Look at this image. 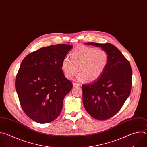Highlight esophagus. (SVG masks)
Instances as JSON below:
<instances>
[{"mask_svg":"<svg viewBox=\"0 0 147 147\" xmlns=\"http://www.w3.org/2000/svg\"><path fill=\"white\" fill-rule=\"evenodd\" d=\"M73 86L74 87H78L80 86V84L78 83H73Z\"/></svg>","mask_w":147,"mask_h":147,"instance_id":"esophagus-1","label":"esophagus"}]
</instances>
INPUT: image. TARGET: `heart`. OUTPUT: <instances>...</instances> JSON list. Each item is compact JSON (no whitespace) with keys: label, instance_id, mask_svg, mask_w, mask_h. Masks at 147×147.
I'll list each match as a JSON object with an SVG mask.
<instances>
[{"label":"heart","instance_id":"1","mask_svg":"<svg viewBox=\"0 0 147 147\" xmlns=\"http://www.w3.org/2000/svg\"><path fill=\"white\" fill-rule=\"evenodd\" d=\"M108 63L107 53L101 49L78 46L70 54V59L65 58L61 69L65 76L72 79L76 74L79 82H94L103 74Z\"/></svg>","mask_w":147,"mask_h":147}]
</instances>
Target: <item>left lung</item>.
<instances>
[{
  "label": "left lung",
  "mask_w": 147,
  "mask_h": 147,
  "mask_svg": "<svg viewBox=\"0 0 147 147\" xmlns=\"http://www.w3.org/2000/svg\"><path fill=\"white\" fill-rule=\"evenodd\" d=\"M101 47L108 55V63L101 76L82 85L83 103L94 118L104 121L118 112L129 97L132 85V69L120 50L111 43H86Z\"/></svg>",
  "instance_id": "left-lung-1"
}]
</instances>
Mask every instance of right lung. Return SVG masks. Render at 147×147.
Returning <instances> with one entry per match:
<instances>
[{"instance_id": "1", "label": "right lung", "mask_w": 147, "mask_h": 147, "mask_svg": "<svg viewBox=\"0 0 147 147\" xmlns=\"http://www.w3.org/2000/svg\"><path fill=\"white\" fill-rule=\"evenodd\" d=\"M73 46L58 44L40 48L22 60L16 79V89L26 115L39 123L55 120L65 96L72 88L61 63Z\"/></svg>"}]
</instances>
